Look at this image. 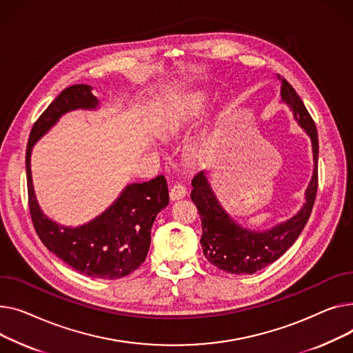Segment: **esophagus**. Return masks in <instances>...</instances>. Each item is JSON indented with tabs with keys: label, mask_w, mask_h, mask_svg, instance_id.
Returning a JSON list of instances; mask_svg holds the SVG:
<instances>
[{
	"label": "esophagus",
	"mask_w": 353,
	"mask_h": 353,
	"mask_svg": "<svg viewBox=\"0 0 353 353\" xmlns=\"http://www.w3.org/2000/svg\"><path fill=\"white\" fill-rule=\"evenodd\" d=\"M170 195H171V199H172V201H176V199L183 198V196L186 195L185 185H182V183H179V182H175V183L171 186Z\"/></svg>",
	"instance_id": "34e87169"
}]
</instances>
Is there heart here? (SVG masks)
<instances>
[{
  "mask_svg": "<svg viewBox=\"0 0 353 353\" xmlns=\"http://www.w3.org/2000/svg\"><path fill=\"white\" fill-rule=\"evenodd\" d=\"M211 103L205 91H194L170 99L159 111L155 131L161 138H172L188 130L202 118Z\"/></svg>",
  "mask_w": 353,
  "mask_h": 353,
  "instance_id": "heart-1",
  "label": "heart"
}]
</instances>
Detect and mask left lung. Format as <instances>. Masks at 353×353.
<instances>
[{
    "instance_id": "1",
    "label": "left lung",
    "mask_w": 353,
    "mask_h": 353,
    "mask_svg": "<svg viewBox=\"0 0 353 353\" xmlns=\"http://www.w3.org/2000/svg\"><path fill=\"white\" fill-rule=\"evenodd\" d=\"M282 101L292 110L294 118L309 135L314 152V174L305 191V203L301 211L285 222L266 231H251L238 225L222 208L215 196L205 171L192 179L191 199L195 203L202 223L201 246L205 258L221 271L235 275H250L261 271L281 258L301 235L318 191V154L319 141L316 125L302 99L285 78H281Z\"/></svg>"
}]
</instances>
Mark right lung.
Wrapping results in <instances>:
<instances>
[{"label": "right lung", "instance_id": "1", "mask_svg": "<svg viewBox=\"0 0 353 353\" xmlns=\"http://www.w3.org/2000/svg\"><path fill=\"white\" fill-rule=\"evenodd\" d=\"M98 103L90 85H71L35 121L26 152L28 203L35 232L50 252L82 275L118 279L137 271L148 255L152 223L159 211L170 203L165 176L127 185L108 210L77 228L62 226L44 215L37 202L31 176V152L35 142L64 114L81 108L97 110Z\"/></svg>", "mask_w": 353, "mask_h": 353}]
</instances>
